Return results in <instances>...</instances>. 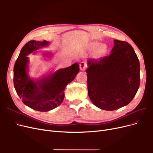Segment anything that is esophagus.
Segmentation results:
<instances>
[{
	"instance_id": "1",
	"label": "esophagus",
	"mask_w": 153,
	"mask_h": 153,
	"mask_svg": "<svg viewBox=\"0 0 153 153\" xmlns=\"http://www.w3.org/2000/svg\"><path fill=\"white\" fill-rule=\"evenodd\" d=\"M87 65L86 62H85L84 61L80 62V68L81 70H85V69H87Z\"/></svg>"
}]
</instances>
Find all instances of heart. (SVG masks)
I'll list each match as a JSON object with an SVG mask.
<instances>
[{"mask_svg": "<svg viewBox=\"0 0 153 153\" xmlns=\"http://www.w3.org/2000/svg\"><path fill=\"white\" fill-rule=\"evenodd\" d=\"M100 46V43H94L93 45H91V48L92 50H94V49H96L97 48H98Z\"/></svg>", "mask_w": 153, "mask_h": 153, "instance_id": "b5f03b06", "label": "heart"}]
</instances>
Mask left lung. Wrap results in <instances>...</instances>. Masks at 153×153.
<instances>
[{"label":"left lung","mask_w":153,"mask_h":153,"mask_svg":"<svg viewBox=\"0 0 153 153\" xmlns=\"http://www.w3.org/2000/svg\"><path fill=\"white\" fill-rule=\"evenodd\" d=\"M88 95L98 108L112 111L131 102L140 85V63L128 42L114 40L108 56L89 59Z\"/></svg>","instance_id":"1"}]
</instances>
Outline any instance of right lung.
<instances>
[{"label": "right lung", "instance_id": "obj_1", "mask_svg": "<svg viewBox=\"0 0 153 153\" xmlns=\"http://www.w3.org/2000/svg\"><path fill=\"white\" fill-rule=\"evenodd\" d=\"M48 44L45 40L27 42L22 48L13 69L14 86L18 96L25 105L40 112H48L62 103L64 89L80 71L78 64L75 63L42 80L30 79L26 71L29 62L26 55Z\"/></svg>", "mask_w": 153, "mask_h": 153}]
</instances>
